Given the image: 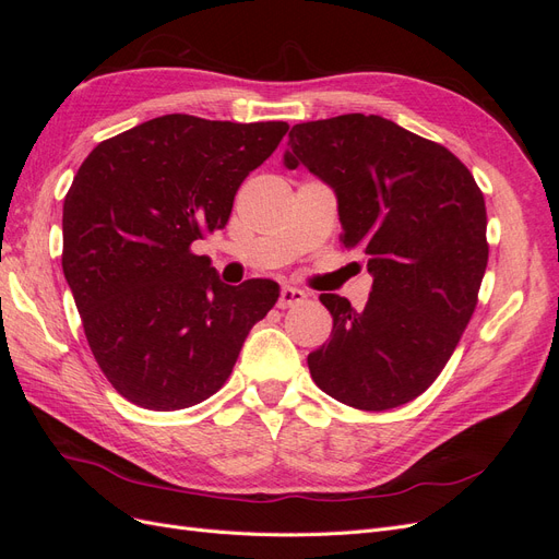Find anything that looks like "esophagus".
Returning a JSON list of instances; mask_svg holds the SVG:
<instances>
[{
    "instance_id": "1",
    "label": "esophagus",
    "mask_w": 559,
    "mask_h": 559,
    "mask_svg": "<svg viewBox=\"0 0 559 559\" xmlns=\"http://www.w3.org/2000/svg\"><path fill=\"white\" fill-rule=\"evenodd\" d=\"M306 298H308V296H306V292L296 289V286H282L280 298H277V308H280V310L296 308V306H300V302L306 300Z\"/></svg>"
}]
</instances>
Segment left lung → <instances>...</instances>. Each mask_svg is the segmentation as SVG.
<instances>
[{"mask_svg": "<svg viewBox=\"0 0 559 559\" xmlns=\"http://www.w3.org/2000/svg\"><path fill=\"white\" fill-rule=\"evenodd\" d=\"M284 165H306L331 186L341 242L366 253L373 275L361 312L343 296H319L333 331L310 352L312 380L370 413L417 399L478 306L489 245L476 179L443 144L373 114L294 126Z\"/></svg>", "mask_w": 559, "mask_h": 559, "instance_id": "obj_1", "label": "left lung"}]
</instances>
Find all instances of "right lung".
Returning <instances> with one entry per match:
<instances>
[{
  "label": "right lung",
  "mask_w": 559,
  "mask_h": 559,
  "mask_svg": "<svg viewBox=\"0 0 559 559\" xmlns=\"http://www.w3.org/2000/svg\"><path fill=\"white\" fill-rule=\"evenodd\" d=\"M289 130L167 114L99 142L64 195L62 270L93 357L118 394L181 411L224 386L280 298L270 280L218 282L191 249Z\"/></svg>",
  "instance_id": "right-lung-1"
}]
</instances>
